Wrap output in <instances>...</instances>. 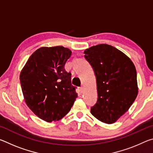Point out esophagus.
<instances>
[{
  "label": "esophagus",
  "mask_w": 153,
  "mask_h": 153,
  "mask_svg": "<svg viewBox=\"0 0 153 153\" xmlns=\"http://www.w3.org/2000/svg\"><path fill=\"white\" fill-rule=\"evenodd\" d=\"M79 90H80V92H82L83 91H84V86H81L79 88Z\"/></svg>",
  "instance_id": "1"
}]
</instances>
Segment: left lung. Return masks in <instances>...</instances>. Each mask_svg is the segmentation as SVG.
Returning a JSON list of instances; mask_svg holds the SVG:
<instances>
[{
	"label": "left lung",
	"instance_id": "obj_1",
	"mask_svg": "<svg viewBox=\"0 0 153 153\" xmlns=\"http://www.w3.org/2000/svg\"><path fill=\"white\" fill-rule=\"evenodd\" d=\"M97 77L98 100L90 111L103 123L117 121L133 104L138 93L133 62L123 52L100 44L84 51Z\"/></svg>",
	"mask_w": 153,
	"mask_h": 153
}]
</instances>
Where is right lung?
I'll return each mask as SVG.
<instances>
[{
  "label": "right lung",
  "mask_w": 153,
  "mask_h": 153,
  "mask_svg": "<svg viewBox=\"0 0 153 153\" xmlns=\"http://www.w3.org/2000/svg\"><path fill=\"white\" fill-rule=\"evenodd\" d=\"M71 51L63 46L41 47L28 59L19 79L27 107L41 120H60L70 111L77 97L65 69Z\"/></svg>",
  "instance_id": "obj_1"
}]
</instances>
